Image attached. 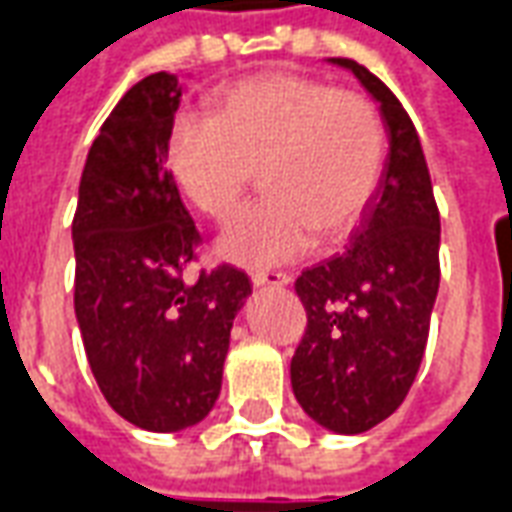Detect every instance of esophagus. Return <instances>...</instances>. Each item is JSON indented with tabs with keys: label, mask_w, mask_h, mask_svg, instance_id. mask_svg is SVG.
I'll return each mask as SVG.
<instances>
[{
	"label": "esophagus",
	"mask_w": 512,
	"mask_h": 512,
	"mask_svg": "<svg viewBox=\"0 0 512 512\" xmlns=\"http://www.w3.org/2000/svg\"><path fill=\"white\" fill-rule=\"evenodd\" d=\"M250 281H253V286H286L292 278L286 273H253L250 275Z\"/></svg>",
	"instance_id": "obj_1"
}]
</instances>
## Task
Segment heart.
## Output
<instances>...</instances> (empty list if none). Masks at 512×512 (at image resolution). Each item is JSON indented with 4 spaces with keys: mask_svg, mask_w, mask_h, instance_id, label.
<instances>
[{
    "mask_svg": "<svg viewBox=\"0 0 512 512\" xmlns=\"http://www.w3.org/2000/svg\"><path fill=\"white\" fill-rule=\"evenodd\" d=\"M386 134L361 93L320 79L262 74L220 90L209 118L184 115L168 137V168L198 212L226 220L262 173L264 198L217 239L231 264L264 270L314 242L347 237L378 190Z\"/></svg>",
    "mask_w": 512,
    "mask_h": 512,
    "instance_id": "1",
    "label": "heart"
}]
</instances>
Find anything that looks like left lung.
Wrapping results in <instances>:
<instances>
[{"label":"left lung","instance_id":"obj_1","mask_svg":"<svg viewBox=\"0 0 512 512\" xmlns=\"http://www.w3.org/2000/svg\"><path fill=\"white\" fill-rule=\"evenodd\" d=\"M325 63L350 71L375 99L389 154L350 248L297 278L308 325L289 375L314 422L358 436L400 408L419 372L441 281V220L419 134L397 96L355 60Z\"/></svg>","mask_w":512,"mask_h":512}]
</instances>
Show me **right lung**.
Listing matches in <instances>:
<instances>
[{
	"instance_id": "add662e5",
	"label": "right lung",
	"mask_w": 512,
	"mask_h": 512,
	"mask_svg": "<svg viewBox=\"0 0 512 512\" xmlns=\"http://www.w3.org/2000/svg\"><path fill=\"white\" fill-rule=\"evenodd\" d=\"M181 93L165 71L126 90L90 146L71 226L93 378L112 411L148 433H179L215 408L231 325L253 292L234 267L181 281L198 242L168 170Z\"/></svg>"
}]
</instances>
